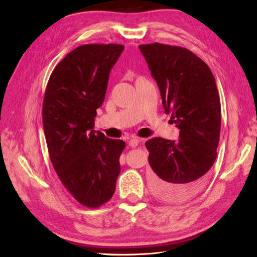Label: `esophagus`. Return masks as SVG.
I'll list each match as a JSON object with an SVG mask.
<instances>
[{"label": "esophagus", "instance_id": "esophagus-1", "mask_svg": "<svg viewBox=\"0 0 257 257\" xmlns=\"http://www.w3.org/2000/svg\"><path fill=\"white\" fill-rule=\"evenodd\" d=\"M139 143H141V139H139V138H132L131 141L128 142V145L132 148H136Z\"/></svg>", "mask_w": 257, "mask_h": 257}]
</instances>
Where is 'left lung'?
Listing matches in <instances>:
<instances>
[{
    "label": "left lung",
    "mask_w": 257,
    "mask_h": 257,
    "mask_svg": "<svg viewBox=\"0 0 257 257\" xmlns=\"http://www.w3.org/2000/svg\"><path fill=\"white\" fill-rule=\"evenodd\" d=\"M161 92L166 113L180 130L177 142L161 137L146 143L155 195L182 203L203 188L216 158L221 103L212 72L192 51L160 43L139 46Z\"/></svg>",
    "instance_id": "left-lung-1"
}]
</instances>
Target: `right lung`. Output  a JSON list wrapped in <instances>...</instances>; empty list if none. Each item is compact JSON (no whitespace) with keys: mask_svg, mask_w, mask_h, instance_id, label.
Listing matches in <instances>:
<instances>
[{"mask_svg":"<svg viewBox=\"0 0 257 257\" xmlns=\"http://www.w3.org/2000/svg\"><path fill=\"white\" fill-rule=\"evenodd\" d=\"M124 46L83 45L53 69L43 104V125L49 157L61 182L85 207L109 200L121 172L125 143L94 128L111 68Z\"/></svg>","mask_w":257,"mask_h":257,"instance_id":"1","label":"right lung"}]
</instances>
